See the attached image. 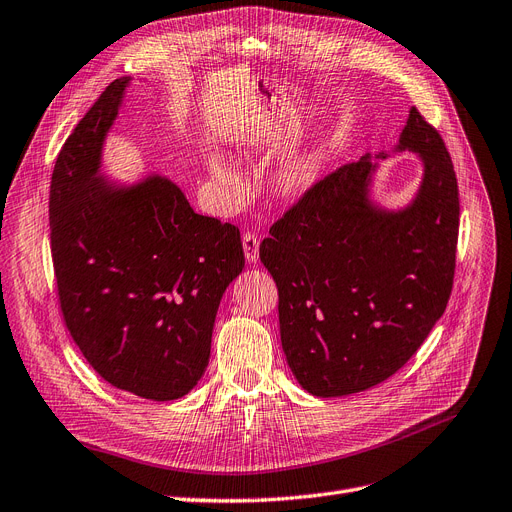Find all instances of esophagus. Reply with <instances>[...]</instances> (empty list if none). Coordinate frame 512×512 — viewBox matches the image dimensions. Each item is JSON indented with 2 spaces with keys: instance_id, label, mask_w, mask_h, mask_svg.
Masks as SVG:
<instances>
[{
  "instance_id": "esophagus-1",
  "label": "esophagus",
  "mask_w": 512,
  "mask_h": 512,
  "mask_svg": "<svg viewBox=\"0 0 512 512\" xmlns=\"http://www.w3.org/2000/svg\"><path fill=\"white\" fill-rule=\"evenodd\" d=\"M258 250H260L258 237L254 233H245L243 235V254H245V260H248L250 264L258 262Z\"/></svg>"
}]
</instances>
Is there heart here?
Wrapping results in <instances>:
<instances>
[{
    "label": "heart",
    "mask_w": 512,
    "mask_h": 512,
    "mask_svg": "<svg viewBox=\"0 0 512 512\" xmlns=\"http://www.w3.org/2000/svg\"><path fill=\"white\" fill-rule=\"evenodd\" d=\"M208 166L214 180L224 191V195L229 199H239L245 185H243L241 172L233 166V163L229 159H224L222 155L214 153L208 159ZM321 168H323V149L317 145L304 147L288 155L283 161H279V166L275 168L271 178L273 191L281 199H300L315 187Z\"/></svg>",
    "instance_id": "1"
}]
</instances>
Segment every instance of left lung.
I'll return each mask as SVG.
<instances>
[{
	"instance_id": "8db88e82",
	"label": "left lung",
	"mask_w": 512,
	"mask_h": 512,
	"mask_svg": "<svg viewBox=\"0 0 512 512\" xmlns=\"http://www.w3.org/2000/svg\"><path fill=\"white\" fill-rule=\"evenodd\" d=\"M393 151L422 161L405 206L374 201L378 159L388 153H365L319 180L260 245L279 290L285 359L315 397L353 395L391 378L452 294L460 201L445 142L412 107Z\"/></svg>"
}]
</instances>
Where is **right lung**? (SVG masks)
Wrapping results in <instances>:
<instances>
[{"mask_svg":"<svg viewBox=\"0 0 512 512\" xmlns=\"http://www.w3.org/2000/svg\"><path fill=\"white\" fill-rule=\"evenodd\" d=\"M130 84L111 81L56 157L52 260L60 311L98 376L172 401L206 372L218 304L245 258L239 229L197 214L168 176L100 172Z\"/></svg>","mask_w":512,"mask_h":512,"instance_id":"right-lung-1","label":"right lung"}]
</instances>
